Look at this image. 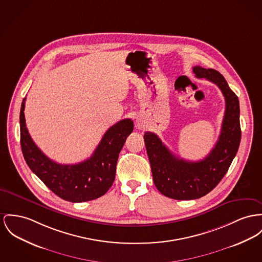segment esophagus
<instances>
[{
    "mask_svg": "<svg viewBox=\"0 0 262 262\" xmlns=\"http://www.w3.org/2000/svg\"><path fill=\"white\" fill-rule=\"evenodd\" d=\"M136 126H137L139 129H142V128L144 127V125H143V119H142L141 117H138V118H137V121H136Z\"/></svg>",
    "mask_w": 262,
    "mask_h": 262,
    "instance_id": "obj_1",
    "label": "esophagus"
}]
</instances>
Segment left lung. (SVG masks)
Instances as JSON below:
<instances>
[{"instance_id": "obj_1", "label": "left lung", "mask_w": 262, "mask_h": 262, "mask_svg": "<svg viewBox=\"0 0 262 262\" xmlns=\"http://www.w3.org/2000/svg\"><path fill=\"white\" fill-rule=\"evenodd\" d=\"M192 71L198 78H206L216 84L226 100L222 131L209 155L196 162L180 159L155 133L144 134L153 181L158 191L168 198L181 201L202 198L216 187L227 174L242 138L239 101L225 77L212 69L193 67Z\"/></svg>"}]
</instances>
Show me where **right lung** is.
Returning <instances> with one entry per match:
<instances>
[{
    "instance_id": "1",
    "label": "right lung",
    "mask_w": 262,
    "mask_h": 262,
    "mask_svg": "<svg viewBox=\"0 0 262 262\" xmlns=\"http://www.w3.org/2000/svg\"><path fill=\"white\" fill-rule=\"evenodd\" d=\"M24 98L19 113L20 146L24 158L43 184L56 195L71 203L95 200L111 188L119 153L134 125L123 119L111 126L102 137L92 156L74 165H61L47 157L29 134L25 118Z\"/></svg>"
}]
</instances>
